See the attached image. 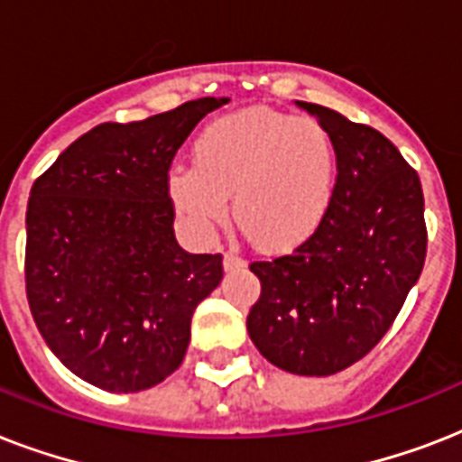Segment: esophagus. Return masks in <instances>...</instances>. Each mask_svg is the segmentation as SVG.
I'll return each mask as SVG.
<instances>
[{
  "label": "esophagus",
  "mask_w": 462,
  "mask_h": 462,
  "mask_svg": "<svg viewBox=\"0 0 462 462\" xmlns=\"http://www.w3.org/2000/svg\"><path fill=\"white\" fill-rule=\"evenodd\" d=\"M242 266H245V259H242V256H237V254H225V259H223L225 271H235V268H242Z\"/></svg>",
  "instance_id": "34e87169"
}]
</instances>
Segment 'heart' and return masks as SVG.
Wrapping results in <instances>:
<instances>
[{"label":"heart","mask_w":462,"mask_h":462,"mask_svg":"<svg viewBox=\"0 0 462 462\" xmlns=\"http://www.w3.org/2000/svg\"><path fill=\"white\" fill-rule=\"evenodd\" d=\"M336 189V148L316 119L249 110L210 125L194 146V165L167 177L174 210L208 239L227 217L266 252L302 245L326 216Z\"/></svg>","instance_id":"1"}]
</instances>
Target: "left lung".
<instances>
[{
  "instance_id": "left-lung-1",
  "label": "left lung",
  "mask_w": 462,
  "mask_h": 462,
  "mask_svg": "<svg viewBox=\"0 0 462 462\" xmlns=\"http://www.w3.org/2000/svg\"><path fill=\"white\" fill-rule=\"evenodd\" d=\"M336 148V189L314 235L288 256L256 261L261 297L246 316L256 350L290 374L330 376L391 328L427 256L420 177L372 126L295 100Z\"/></svg>"
}]
</instances>
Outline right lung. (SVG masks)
Returning <instances> with one entry per match:
<instances>
[{
	"label": "right lung",
	"instance_id": "add662e5",
	"mask_svg": "<svg viewBox=\"0 0 462 462\" xmlns=\"http://www.w3.org/2000/svg\"><path fill=\"white\" fill-rule=\"evenodd\" d=\"M230 97H199L141 122H107L35 180L25 210V292L47 347L110 393L165 381L191 316L223 281L220 254L174 237L167 172L194 126Z\"/></svg>",
	"mask_w": 462,
	"mask_h": 462
}]
</instances>
